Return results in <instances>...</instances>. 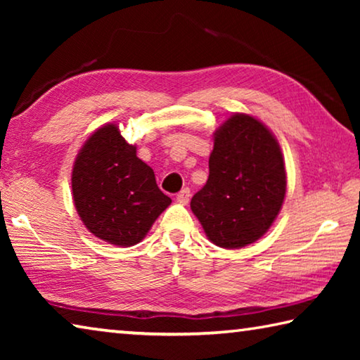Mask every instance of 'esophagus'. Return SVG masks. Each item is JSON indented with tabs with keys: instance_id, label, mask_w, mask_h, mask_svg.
<instances>
[{
	"instance_id": "obj_1",
	"label": "esophagus",
	"mask_w": 360,
	"mask_h": 360,
	"mask_svg": "<svg viewBox=\"0 0 360 360\" xmlns=\"http://www.w3.org/2000/svg\"><path fill=\"white\" fill-rule=\"evenodd\" d=\"M176 200H178L179 203H187L188 200H191V188L188 187H184L182 191L176 195Z\"/></svg>"
}]
</instances>
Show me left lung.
Returning a JSON list of instances; mask_svg holds the SVG:
<instances>
[{"label":"left lung","mask_w":360,"mask_h":360,"mask_svg":"<svg viewBox=\"0 0 360 360\" xmlns=\"http://www.w3.org/2000/svg\"><path fill=\"white\" fill-rule=\"evenodd\" d=\"M285 197L281 148L260 120L233 114L214 133L210 176L191 208L216 246L240 249L257 241Z\"/></svg>","instance_id":"8db88e82"}]
</instances>
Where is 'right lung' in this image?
I'll use <instances>...</instances> for the list:
<instances>
[{
  "instance_id": "1",
  "label": "right lung",
  "mask_w": 360,
  "mask_h": 360,
  "mask_svg": "<svg viewBox=\"0 0 360 360\" xmlns=\"http://www.w3.org/2000/svg\"><path fill=\"white\" fill-rule=\"evenodd\" d=\"M72 200L89 231L115 246L141 241L172 203L152 168L117 125H103L82 146L71 176Z\"/></svg>"
}]
</instances>
